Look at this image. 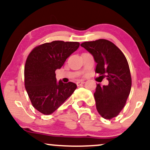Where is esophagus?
Masks as SVG:
<instances>
[{
    "label": "esophagus",
    "mask_w": 150,
    "mask_h": 150,
    "mask_svg": "<svg viewBox=\"0 0 150 150\" xmlns=\"http://www.w3.org/2000/svg\"><path fill=\"white\" fill-rule=\"evenodd\" d=\"M84 83H85V82H84V81H78V82H77V85L80 86V85H83Z\"/></svg>",
    "instance_id": "1"
}]
</instances>
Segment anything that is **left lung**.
<instances>
[{"label":"left lung","instance_id":"1","mask_svg":"<svg viewBox=\"0 0 150 150\" xmlns=\"http://www.w3.org/2000/svg\"><path fill=\"white\" fill-rule=\"evenodd\" d=\"M81 46L92 55L97 63L96 73L106 77L108 85L97 84L94 93L96 107L106 119L118 116L125 106L131 89V75L126 58L110 41L86 42Z\"/></svg>","mask_w":150,"mask_h":150}]
</instances>
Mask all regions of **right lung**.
<instances>
[{
	"mask_svg": "<svg viewBox=\"0 0 150 150\" xmlns=\"http://www.w3.org/2000/svg\"><path fill=\"white\" fill-rule=\"evenodd\" d=\"M79 42L53 41L31 51L25 66V85L32 106L43 114L54 112L77 88L72 82L56 81V71L79 48Z\"/></svg>",
	"mask_w": 150,
	"mask_h": 150,
	"instance_id": "obj_1",
	"label": "right lung"
}]
</instances>
